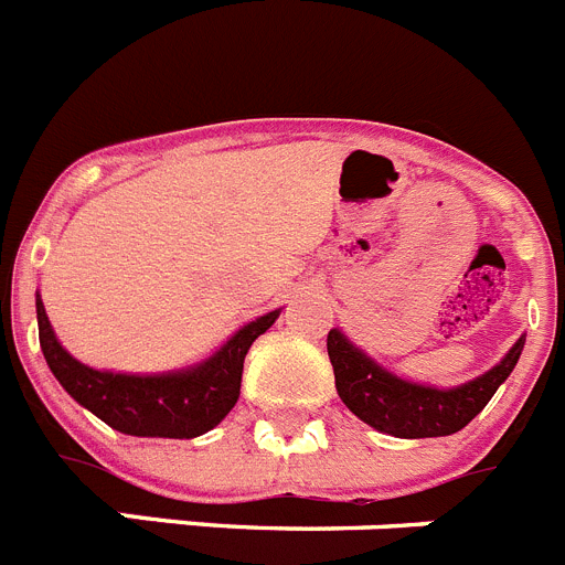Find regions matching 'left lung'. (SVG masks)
Here are the masks:
<instances>
[{
	"instance_id": "8db88e82",
	"label": "left lung",
	"mask_w": 565,
	"mask_h": 565,
	"mask_svg": "<svg viewBox=\"0 0 565 565\" xmlns=\"http://www.w3.org/2000/svg\"><path fill=\"white\" fill-rule=\"evenodd\" d=\"M523 342H526L523 337L518 339L515 348L492 371L461 384V387H452V391H436V387L404 382V379L382 371L373 359L353 348L337 328L328 331V356L333 364L339 398L348 404L353 416L387 436L436 438L458 433L487 407L489 398L495 396L501 382H507V376L521 359Z\"/></svg>"
}]
</instances>
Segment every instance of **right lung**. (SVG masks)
Returning <instances> with one entry per match:
<instances>
[{"label":"right lung","mask_w":565,"mask_h":565,"mask_svg":"<svg viewBox=\"0 0 565 565\" xmlns=\"http://www.w3.org/2000/svg\"><path fill=\"white\" fill-rule=\"evenodd\" d=\"M39 342L50 371L64 391L96 413L113 430L149 438H194L209 433L228 416L239 396L243 359L259 333L274 326L279 311L239 328L221 351L181 373L127 376L102 373L76 362L64 351L47 322L42 299H36Z\"/></svg>","instance_id":"obj_1"}]
</instances>
